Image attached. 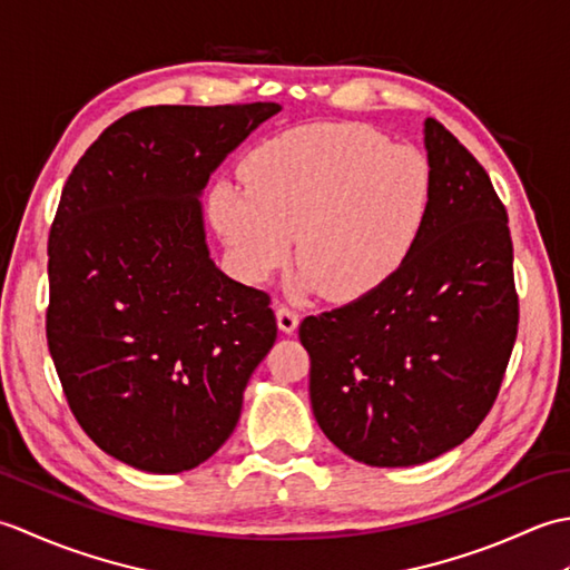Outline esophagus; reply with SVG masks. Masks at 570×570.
I'll return each mask as SVG.
<instances>
[{"instance_id":"esophagus-1","label":"esophagus","mask_w":570,"mask_h":570,"mask_svg":"<svg viewBox=\"0 0 570 570\" xmlns=\"http://www.w3.org/2000/svg\"><path fill=\"white\" fill-rule=\"evenodd\" d=\"M276 323L282 333H294L298 328V313L284 304H276Z\"/></svg>"}]
</instances>
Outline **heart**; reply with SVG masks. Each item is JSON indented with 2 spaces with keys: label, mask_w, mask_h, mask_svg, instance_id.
I'll return each mask as SVG.
<instances>
[{
  "label": "heart",
  "mask_w": 570,
  "mask_h": 570,
  "mask_svg": "<svg viewBox=\"0 0 570 570\" xmlns=\"http://www.w3.org/2000/svg\"><path fill=\"white\" fill-rule=\"evenodd\" d=\"M242 178L215 180L210 223L235 269L266 282L298 235V292L357 301L402 269L433 205L426 154L367 125H306L259 144Z\"/></svg>",
  "instance_id": "1"
}]
</instances>
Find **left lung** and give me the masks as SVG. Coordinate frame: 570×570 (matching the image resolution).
Wrapping results in <instances>:
<instances>
[{"label": "left lung", "mask_w": 570, "mask_h": 570, "mask_svg": "<svg viewBox=\"0 0 570 570\" xmlns=\"http://www.w3.org/2000/svg\"><path fill=\"white\" fill-rule=\"evenodd\" d=\"M423 144L433 205L406 264L377 292L298 325L313 416L345 455L374 468L429 463L475 433L517 341L504 205L433 117Z\"/></svg>", "instance_id": "left-lung-1"}]
</instances>
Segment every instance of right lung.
Returning a JSON list of instances; mask_svg holds the SVG:
<instances>
[{"instance_id":"1","label":"right lung","mask_w":570,"mask_h":570,"mask_svg":"<svg viewBox=\"0 0 570 570\" xmlns=\"http://www.w3.org/2000/svg\"><path fill=\"white\" fill-rule=\"evenodd\" d=\"M282 105H159L82 154L48 237L46 337L68 406L107 455L171 475L205 463L276 341L269 296L217 269L208 178Z\"/></svg>"}]
</instances>
